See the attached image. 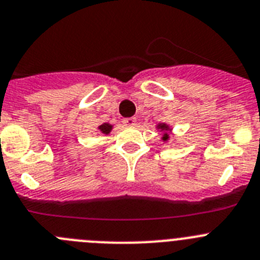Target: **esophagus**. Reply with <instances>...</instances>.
<instances>
[{
  "instance_id": "1",
  "label": "esophagus",
  "mask_w": 260,
  "mask_h": 260,
  "mask_svg": "<svg viewBox=\"0 0 260 260\" xmlns=\"http://www.w3.org/2000/svg\"><path fill=\"white\" fill-rule=\"evenodd\" d=\"M123 124L128 125V127H132L136 124V118H125L123 119Z\"/></svg>"
}]
</instances>
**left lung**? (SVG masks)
I'll use <instances>...</instances> for the list:
<instances>
[{"instance_id":"obj_1","label":"left lung","mask_w":260,"mask_h":260,"mask_svg":"<svg viewBox=\"0 0 260 260\" xmlns=\"http://www.w3.org/2000/svg\"><path fill=\"white\" fill-rule=\"evenodd\" d=\"M157 129L164 131V132H167V131H171L169 129V125L164 124V123H160V124H157ZM168 138H169L168 133H164L163 137H161V140H163V141H168Z\"/></svg>"}]
</instances>
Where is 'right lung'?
<instances>
[{
    "label": "right lung",
    "mask_w": 260,
    "mask_h": 260,
    "mask_svg": "<svg viewBox=\"0 0 260 260\" xmlns=\"http://www.w3.org/2000/svg\"><path fill=\"white\" fill-rule=\"evenodd\" d=\"M99 129H100V132L104 133V135H109V133L111 132V129H113V125L109 124V123H104V124H101L100 127H99Z\"/></svg>",
    "instance_id": "add662e5"
}]
</instances>
